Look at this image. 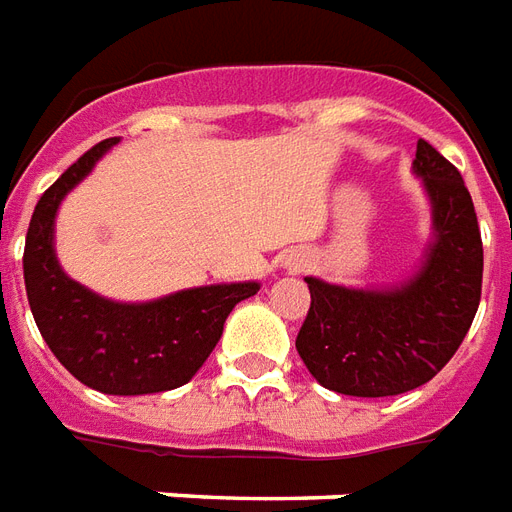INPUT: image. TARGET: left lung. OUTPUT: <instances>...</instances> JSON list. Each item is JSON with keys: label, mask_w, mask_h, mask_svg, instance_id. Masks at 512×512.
I'll use <instances>...</instances> for the list:
<instances>
[{"label": "left lung", "mask_w": 512, "mask_h": 512, "mask_svg": "<svg viewBox=\"0 0 512 512\" xmlns=\"http://www.w3.org/2000/svg\"><path fill=\"white\" fill-rule=\"evenodd\" d=\"M431 203V238L415 274L388 290L306 276L312 304L295 350L323 388L344 396L415 391L456 355L475 320L483 241L464 179L431 143L412 160Z\"/></svg>", "instance_id": "obj_1"}]
</instances>
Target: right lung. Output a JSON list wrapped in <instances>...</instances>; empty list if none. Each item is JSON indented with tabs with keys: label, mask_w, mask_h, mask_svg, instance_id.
Here are the masks:
<instances>
[{
	"label": "right lung",
	"mask_w": 512,
	"mask_h": 512,
	"mask_svg": "<svg viewBox=\"0 0 512 512\" xmlns=\"http://www.w3.org/2000/svg\"><path fill=\"white\" fill-rule=\"evenodd\" d=\"M116 143H97L37 200L24 246L26 298L45 344L75 380L111 396L173 391L195 377L217 347L227 314L260 285L192 287L146 304H119L64 274L54 249L59 203Z\"/></svg>",
	"instance_id": "add662e5"
}]
</instances>
